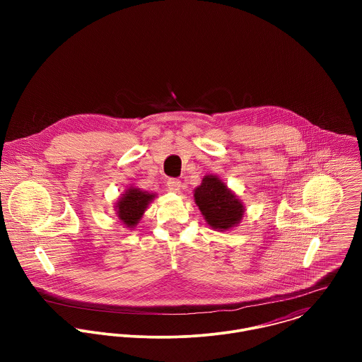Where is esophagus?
Masks as SVG:
<instances>
[{
  "mask_svg": "<svg viewBox=\"0 0 362 362\" xmlns=\"http://www.w3.org/2000/svg\"><path fill=\"white\" fill-rule=\"evenodd\" d=\"M167 187H168V189H170L171 192H180V189H181V182H180V180L170 178V180L167 181Z\"/></svg>",
  "mask_w": 362,
  "mask_h": 362,
  "instance_id": "1",
  "label": "esophagus"
}]
</instances>
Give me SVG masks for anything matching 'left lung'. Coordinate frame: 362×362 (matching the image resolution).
Returning <instances> with one entry per match:
<instances>
[{"label": "left lung", "mask_w": 362, "mask_h": 362, "mask_svg": "<svg viewBox=\"0 0 362 362\" xmlns=\"http://www.w3.org/2000/svg\"><path fill=\"white\" fill-rule=\"evenodd\" d=\"M194 198L205 221L216 231L237 227L245 214L243 201L218 175H205L201 185L194 189Z\"/></svg>", "instance_id": "8db88e82"}]
</instances>
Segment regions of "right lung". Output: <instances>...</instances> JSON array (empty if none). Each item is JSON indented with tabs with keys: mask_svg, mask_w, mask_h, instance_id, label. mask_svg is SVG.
I'll return each mask as SVG.
<instances>
[{
	"mask_svg": "<svg viewBox=\"0 0 362 362\" xmlns=\"http://www.w3.org/2000/svg\"><path fill=\"white\" fill-rule=\"evenodd\" d=\"M155 198H157L156 194L144 191L136 187H129L121 194L114 205L118 221H121L127 228L136 227L149 204Z\"/></svg>",
	"mask_w": 362,
	"mask_h": 362,
	"instance_id": "add662e5",
	"label": "right lung"
}]
</instances>
